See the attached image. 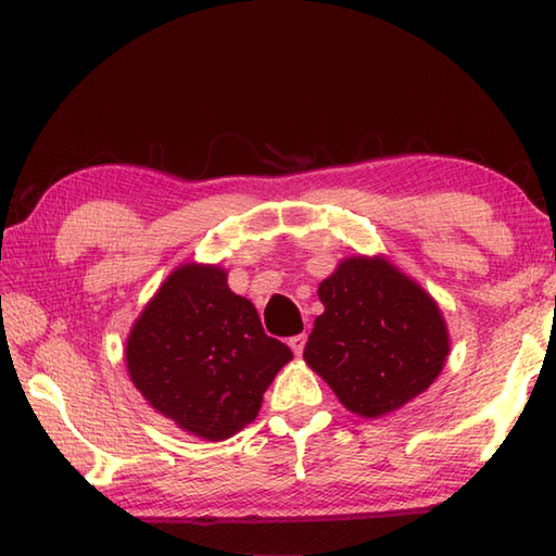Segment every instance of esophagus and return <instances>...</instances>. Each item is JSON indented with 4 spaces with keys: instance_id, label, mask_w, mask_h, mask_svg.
<instances>
[{
    "instance_id": "34e87169",
    "label": "esophagus",
    "mask_w": 556,
    "mask_h": 556,
    "mask_svg": "<svg viewBox=\"0 0 556 556\" xmlns=\"http://www.w3.org/2000/svg\"><path fill=\"white\" fill-rule=\"evenodd\" d=\"M305 342H307V334H295V337L288 339V344H290V349H293V352H295V356L303 354Z\"/></svg>"
}]
</instances>
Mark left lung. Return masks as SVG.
<instances>
[{
    "mask_svg": "<svg viewBox=\"0 0 556 556\" xmlns=\"http://www.w3.org/2000/svg\"><path fill=\"white\" fill-rule=\"evenodd\" d=\"M305 362L344 407L378 417L432 386L450 354L434 300L383 258H346L323 280Z\"/></svg>",
    "mask_w": 556,
    "mask_h": 556,
    "instance_id": "1",
    "label": "left lung"
}]
</instances>
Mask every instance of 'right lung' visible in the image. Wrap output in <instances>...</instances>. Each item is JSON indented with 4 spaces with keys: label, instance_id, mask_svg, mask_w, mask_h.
<instances>
[{
    "label": "right lung",
    "instance_id": "1",
    "mask_svg": "<svg viewBox=\"0 0 556 556\" xmlns=\"http://www.w3.org/2000/svg\"><path fill=\"white\" fill-rule=\"evenodd\" d=\"M293 352L263 332L256 307L219 266H182L146 305L126 342L131 381L155 410L210 442L256 420Z\"/></svg>",
    "mask_w": 556,
    "mask_h": 556
}]
</instances>
